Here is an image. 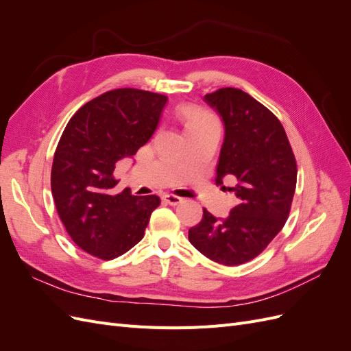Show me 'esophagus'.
Returning <instances> with one entry per match:
<instances>
[{
  "label": "esophagus",
  "instance_id": "1",
  "mask_svg": "<svg viewBox=\"0 0 351 351\" xmlns=\"http://www.w3.org/2000/svg\"><path fill=\"white\" fill-rule=\"evenodd\" d=\"M162 199L167 202L168 205H171V206H176V205L182 204V202H183V197L176 196V195H164Z\"/></svg>",
  "mask_w": 351,
  "mask_h": 351
}]
</instances>
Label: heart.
Listing matches in <instances>:
<instances>
[{
  "label": "heart",
  "instance_id": "obj_1",
  "mask_svg": "<svg viewBox=\"0 0 351 351\" xmlns=\"http://www.w3.org/2000/svg\"><path fill=\"white\" fill-rule=\"evenodd\" d=\"M182 115L184 119L186 132L196 130V129H200V127H205V125L218 124L215 117L212 115L209 111L195 107V105H186V107H183Z\"/></svg>",
  "mask_w": 351,
  "mask_h": 351
}]
</instances>
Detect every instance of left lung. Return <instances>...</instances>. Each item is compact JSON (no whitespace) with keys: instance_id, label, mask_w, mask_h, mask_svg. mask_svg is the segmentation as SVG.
Here are the masks:
<instances>
[{"instance_id":"8db88e82","label":"left lung","mask_w":351,"mask_h":351,"mask_svg":"<svg viewBox=\"0 0 351 351\" xmlns=\"http://www.w3.org/2000/svg\"><path fill=\"white\" fill-rule=\"evenodd\" d=\"M205 102L224 121L215 183L237 178L231 187L239 205L224 219L204 209L189 230V240L206 258L226 267L261 254L289 218L297 182V164L280 120L267 107L236 88L205 95Z\"/></svg>"}]
</instances>
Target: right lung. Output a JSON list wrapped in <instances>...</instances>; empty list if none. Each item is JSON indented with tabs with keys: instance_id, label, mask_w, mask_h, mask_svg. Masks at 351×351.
Masks as SVG:
<instances>
[{
	"instance_id": "add662e5",
	"label": "right lung",
	"mask_w": 351,
	"mask_h": 351,
	"mask_svg": "<svg viewBox=\"0 0 351 351\" xmlns=\"http://www.w3.org/2000/svg\"><path fill=\"white\" fill-rule=\"evenodd\" d=\"M167 97L141 89H114L84 104L67 123L54 154L51 190L69 236L104 261L139 243L158 196H133L119 183L115 164L151 139Z\"/></svg>"
}]
</instances>
